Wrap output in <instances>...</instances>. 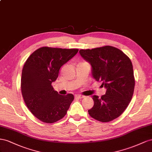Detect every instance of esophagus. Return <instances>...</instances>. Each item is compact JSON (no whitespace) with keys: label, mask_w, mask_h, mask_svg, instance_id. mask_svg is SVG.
<instances>
[{"label":"esophagus","mask_w":152,"mask_h":152,"mask_svg":"<svg viewBox=\"0 0 152 152\" xmlns=\"http://www.w3.org/2000/svg\"><path fill=\"white\" fill-rule=\"evenodd\" d=\"M75 97L77 99H82V98H84L85 96H83V95H76Z\"/></svg>","instance_id":"obj_1"}]
</instances>
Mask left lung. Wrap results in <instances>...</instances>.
<instances>
[{"instance_id":"obj_1","label":"left lung","mask_w":152,"mask_h":152,"mask_svg":"<svg viewBox=\"0 0 152 152\" xmlns=\"http://www.w3.org/2000/svg\"><path fill=\"white\" fill-rule=\"evenodd\" d=\"M80 53L92 66V75L102 82L106 94L99 98L93 95L94 102L88 113L101 122L118 118L131 102L135 86L131 60L122 51L111 46L92 50H80Z\"/></svg>"}]
</instances>
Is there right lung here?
Returning <instances> with one entry per match:
<instances>
[{"label": "right lung", "mask_w": 152, "mask_h": 152, "mask_svg": "<svg viewBox=\"0 0 152 152\" xmlns=\"http://www.w3.org/2000/svg\"><path fill=\"white\" fill-rule=\"evenodd\" d=\"M78 49L42 47L29 56L24 64L21 90L30 111L42 122L52 124L66 115L74 95L58 94L52 86L60 67L71 60Z\"/></svg>", "instance_id": "obj_1"}]
</instances>
